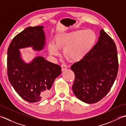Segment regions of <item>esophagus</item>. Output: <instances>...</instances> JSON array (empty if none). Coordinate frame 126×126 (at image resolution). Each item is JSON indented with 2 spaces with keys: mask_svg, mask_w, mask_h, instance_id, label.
Returning a JSON list of instances; mask_svg holds the SVG:
<instances>
[{
  "mask_svg": "<svg viewBox=\"0 0 126 126\" xmlns=\"http://www.w3.org/2000/svg\"><path fill=\"white\" fill-rule=\"evenodd\" d=\"M61 67H62V70L64 71L65 69H66V68H67V66H66V65H65V64H62L61 65Z\"/></svg>",
  "mask_w": 126,
  "mask_h": 126,
  "instance_id": "esophagus-1",
  "label": "esophagus"
}]
</instances>
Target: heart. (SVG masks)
<instances>
[{
	"instance_id": "heart-1",
	"label": "heart",
	"mask_w": 126,
	"mask_h": 126,
	"mask_svg": "<svg viewBox=\"0 0 126 126\" xmlns=\"http://www.w3.org/2000/svg\"><path fill=\"white\" fill-rule=\"evenodd\" d=\"M97 40V36L91 29L78 30L62 34L50 44L49 50L52 55L58 54V49H64L65 58L72 62L79 61L89 52Z\"/></svg>"
}]
</instances>
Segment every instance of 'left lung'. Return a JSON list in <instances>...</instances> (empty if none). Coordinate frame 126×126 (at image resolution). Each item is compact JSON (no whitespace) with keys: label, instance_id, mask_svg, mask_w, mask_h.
<instances>
[{"label":"left lung","instance_id":"1","mask_svg":"<svg viewBox=\"0 0 126 126\" xmlns=\"http://www.w3.org/2000/svg\"><path fill=\"white\" fill-rule=\"evenodd\" d=\"M70 69L75 77L74 94L88 104L99 102L109 92L117 75L119 62L114 40L102 29L97 44Z\"/></svg>","mask_w":126,"mask_h":126}]
</instances>
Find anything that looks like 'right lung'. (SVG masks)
I'll return each mask as SVG.
<instances>
[{
    "instance_id": "add662e5",
    "label": "right lung",
    "mask_w": 126,
    "mask_h": 126,
    "mask_svg": "<svg viewBox=\"0 0 126 126\" xmlns=\"http://www.w3.org/2000/svg\"><path fill=\"white\" fill-rule=\"evenodd\" d=\"M44 27H29L12 39L7 49V70L10 82L24 100L38 102L48 97L54 81L61 74V67L43 57H37L32 62L24 63L19 49L32 46L40 51L45 44Z\"/></svg>"
}]
</instances>
